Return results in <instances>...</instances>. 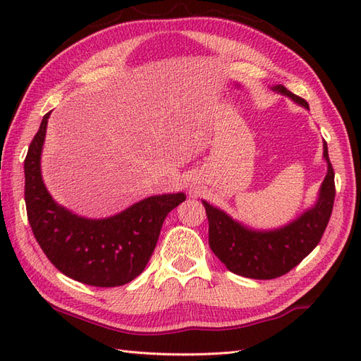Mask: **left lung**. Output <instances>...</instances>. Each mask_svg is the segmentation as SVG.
I'll use <instances>...</instances> for the list:
<instances>
[{
    "label": "left lung",
    "mask_w": 361,
    "mask_h": 361,
    "mask_svg": "<svg viewBox=\"0 0 361 361\" xmlns=\"http://www.w3.org/2000/svg\"><path fill=\"white\" fill-rule=\"evenodd\" d=\"M273 90L309 109L302 97L283 85H276ZM324 158L327 175L321 185L317 204L279 229L255 231L203 202L209 221V247L229 271L251 279H274L288 273L310 255L326 231L335 200V173L326 142Z\"/></svg>",
    "instance_id": "left-lung-1"
}]
</instances>
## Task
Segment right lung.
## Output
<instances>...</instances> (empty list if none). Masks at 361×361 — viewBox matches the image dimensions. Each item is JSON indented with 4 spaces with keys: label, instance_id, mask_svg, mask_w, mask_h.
I'll return each mask as SVG.
<instances>
[{
    "label": "right lung",
    "instance_id": "add662e5",
    "mask_svg": "<svg viewBox=\"0 0 361 361\" xmlns=\"http://www.w3.org/2000/svg\"><path fill=\"white\" fill-rule=\"evenodd\" d=\"M48 118L46 113L25 159V200L34 237L51 264L68 278L93 287L124 286L144 271L166 216L186 195L149 197L109 219L75 216L52 200L42 180Z\"/></svg>",
    "mask_w": 361,
    "mask_h": 361
}]
</instances>
